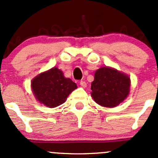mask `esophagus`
Returning a JSON list of instances; mask_svg holds the SVG:
<instances>
[{
  "label": "esophagus",
  "instance_id": "esophagus-1",
  "mask_svg": "<svg viewBox=\"0 0 158 158\" xmlns=\"http://www.w3.org/2000/svg\"><path fill=\"white\" fill-rule=\"evenodd\" d=\"M80 85L82 87H83V88H85V87L87 86V84H86V82H85V81H81V82H80Z\"/></svg>",
  "mask_w": 158,
  "mask_h": 158
}]
</instances>
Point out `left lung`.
I'll return each mask as SVG.
<instances>
[{
  "mask_svg": "<svg viewBox=\"0 0 158 158\" xmlns=\"http://www.w3.org/2000/svg\"><path fill=\"white\" fill-rule=\"evenodd\" d=\"M91 85V95L97 104L103 107L114 108L128 97L131 79L122 72L103 66L95 71Z\"/></svg>",
  "mask_w": 158,
  "mask_h": 158,
  "instance_id": "left-lung-1",
  "label": "left lung"
}]
</instances>
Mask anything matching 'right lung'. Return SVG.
<instances>
[{"label": "right lung", "instance_id": "1", "mask_svg": "<svg viewBox=\"0 0 158 158\" xmlns=\"http://www.w3.org/2000/svg\"><path fill=\"white\" fill-rule=\"evenodd\" d=\"M76 88V84L65 77L63 71L57 67L40 73L31 81V89L36 99L51 109L63 104Z\"/></svg>", "mask_w": 158, "mask_h": 158}]
</instances>
